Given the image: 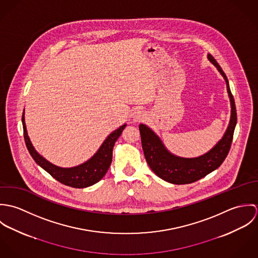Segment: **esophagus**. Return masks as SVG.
<instances>
[{
    "label": "esophagus",
    "instance_id": "esophagus-1",
    "mask_svg": "<svg viewBox=\"0 0 258 258\" xmlns=\"http://www.w3.org/2000/svg\"><path fill=\"white\" fill-rule=\"evenodd\" d=\"M145 112L142 110V109H137V110L134 111L133 113V118L135 121H141L145 118Z\"/></svg>",
    "mask_w": 258,
    "mask_h": 258
}]
</instances>
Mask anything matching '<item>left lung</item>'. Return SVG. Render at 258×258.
I'll list each match as a JSON object with an SVG mask.
<instances>
[{"label":"left lung","instance_id":"left-lung-1","mask_svg":"<svg viewBox=\"0 0 258 258\" xmlns=\"http://www.w3.org/2000/svg\"><path fill=\"white\" fill-rule=\"evenodd\" d=\"M208 58L217 67L223 76L227 92L231 104V116L229 125L221 141L209 151L207 154L192 159L180 158L169 153L162 144L159 137L147 126L141 124L139 126L142 148L148 165L151 170L161 179L168 183L176 184H190L199 181L218 169L226 158L233 138V132L237 121L235 103L231 94L228 80L220 64L212 54H208Z\"/></svg>","mask_w":258,"mask_h":258}]
</instances>
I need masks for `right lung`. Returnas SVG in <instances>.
<instances>
[{
    "instance_id": "obj_1",
    "label": "right lung",
    "mask_w": 258,
    "mask_h": 258,
    "mask_svg": "<svg viewBox=\"0 0 258 258\" xmlns=\"http://www.w3.org/2000/svg\"><path fill=\"white\" fill-rule=\"evenodd\" d=\"M22 121H23L25 142L35 162L59 183L66 185H70L72 187H76V188H82V187L92 185L99 182L105 176L112 162V151H113L114 144L126 127V125H123L117 130H115L114 132H112L107 137V139L103 142L102 146L97 151V153L90 160H88L87 162H85L80 166L70 168V169H64V168H58L50 164L49 162H47L45 159H43L41 156L37 154V151L35 150V148L33 147L29 139L27 129H26L24 113L22 116Z\"/></svg>"
}]
</instances>
